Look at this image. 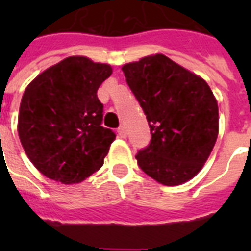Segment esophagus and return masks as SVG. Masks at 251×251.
Listing matches in <instances>:
<instances>
[{"instance_id": "34e87169", "label": "esophagus", "mask_w": 251, "mask_h": 251, "mask_svg": "<svg viewBox=\"0 0 251 251\" xmlns=\"http://www.w3.org/2000/svg\"><path fill=\"white\" fill-rule=\"evenodd\" d=\"M117 133H118V135H120V137H121V138H126V129H125V127H124V126H120V127H118Z\"/></svg>"}]
</instances>
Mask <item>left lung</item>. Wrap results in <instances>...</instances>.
<instances>
[{"mask_svg": "<svg viewBox=\"0 0 251 251\" xmlns=\"http://www.w3.org/2000/svg\"><path fill=\"white\" fill-rule=\"evenodd\" d=\"M143 108L151 143L137 153L141 169L165 186L198 175L219 134V108L207 82L156 53L122 66Z\"/></svg>", "mask_w": 251, "mask_h": 251, "instance_id": "left-lung-1", "label": "left lung"}]
</instances>
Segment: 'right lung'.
Listing matches in <instances>:
<instances>
[{
  "instance_id": "obj_1",
  "label": "right lung",
  "mask_w": 251,
  "mask_h": 251,
  "mask_svg": "<svg viewBox=\"0 0 251 251\" xmlns=\"http://www.w3.org/2000/svg\"><path fill=\"white\" fill-rule=\"evenodd\" d=\"M112 73L110 65L70 56L27 86L18 134L25 155L45 177L72 185L102 167L116 134L101 126L98 90Z\"/></svg>"
}]
</instances>
